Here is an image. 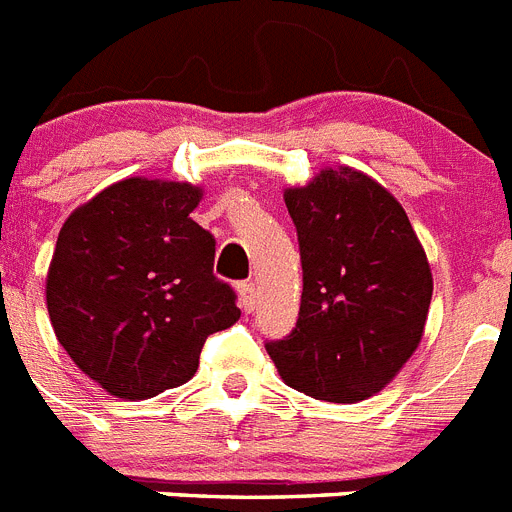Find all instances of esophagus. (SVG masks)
Wrapping results in <instances>:
<instances>
[{
  "label": "esophagus",
  "instance_id": "obj_1",
  "mask_svg": "<svg viewBox=\"0 0 512 512\" xmlns=\"http://www.w3.org/2000/svg\"><path fill=\"white\" fill-rule=\"evenodd\" d=\"M238 297H241V307L246 312L256 310V302H259V292L253 287L251 282H241L238 284Z\"/></svg>",
  "mask_w": 512,
  "mask_h": 512
}]
</instances>
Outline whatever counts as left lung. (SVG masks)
<instances>
[{
	"mask_svg": "<svg viewBox=\"0 0 512 512\" xmlns=\"http://www.w3.org/2000/svg\"><path fill=\"white\" fill-rule=\"evenodd\" d=\"M297 228L295 330L266 343L284 382L315 400L359 402L390 384L423 338L433 277L400 202L361 171L325 169L284 192Z\"/></svg>",
	"mask_w": 512,
	"mask_h": 512,
	"instance_id": "left-lung-1",
	"label": "left lung"
}]
</instances>
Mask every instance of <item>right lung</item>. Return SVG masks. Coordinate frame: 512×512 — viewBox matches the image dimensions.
I'll list each match as a JSON object with an SVG mask.
<instances>
[{"label": "right lung", "instance_id": "obj_1", "mask_svg": "<svg viewBox=\"0 0 512 512\" xmlns=\"http://www.w3.org/2000/svg\"><path fill=\"white\" fill-rule=\"evenodd\" d=\"M202 189L122 179L69 215L45 300L56 338L81 372L122 400L194 377L207 336L241 318L212 274L215 238L194 223Z\"/></svg>", "mask_w": 512, "mask_h": 512}]
</instances>
